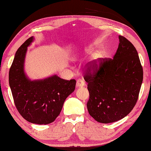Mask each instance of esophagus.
Listing matches in <instances>:
<instances>
[{"label":"esophagus","instance_id":"obj_1","mask_svg":"<svg viewBox=\"0 0 151 151\" xmlns=\"http://www.w3.org/2000/svg\"><path fill=\"white\" fill-rule=\"evenodd\" d=\"M84 82L83 80H81V79H78L76 81V87L77 88H81L84 86Z\"/></svg>","mask_w":151,"mask_h":151}]
</instances>
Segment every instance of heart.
<instances>
[{
    "label": "heart",
    "mask_w": 151,
    "mask_h": 151,
    "mask_svg": "<svg viewBox=\"0 0 151 151\" xmlns=\"http://www.w3.org/2000/svg\"><path fill=\"white\" fill-rule=\"evenodd\" d=\"M104 58V54L103 51H100L94 53L92 55L91 63L90 65V69L94 72V71L97 70L99 68L101 63Z\"/></svg>",
    "instance_id": "b5f03b06"
}]
</instances>
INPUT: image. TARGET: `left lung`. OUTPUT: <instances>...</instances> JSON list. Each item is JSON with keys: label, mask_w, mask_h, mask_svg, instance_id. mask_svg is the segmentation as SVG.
<instances>
[{"label": "left lung", "mask_w": 151, "mask_h": 151, "mask_svg": "<svg viewBox=\"0 0 151 151\" xmlns=\"http://www.w3.org/2000/svg\"><path fill=\"white\" fill-rule=\"evenodd\" d=\"M114 59H104L99 68H88L84 78L88 83L87 109L96 121L113 123L130 113L138 100L143 70L135 47L125 37Z\"/></svg>", "instance_id": "1"}]
</instances>
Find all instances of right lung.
Listing matches in <instances>:
<instances>
[{
  "mask_svg": "<svg viewBox=\"0 0 151 151\" xmlns=\"http://www.w3.org/2000/svg\"><path fill=\"white\" fill-rule=\"evenodd\" d=\"M34 39L28 38L16 51L9 70V85L21 116L30 123L46 125L60 114L65 100L75 89L76 81L65 80L56 75L30 80L24 72V61Z\"/></svg>",
  "mask_w": 151,
  "mask_h": 151,
  "instance_id": "obj_1",
  "label": "right lung"
}]
</instances>
